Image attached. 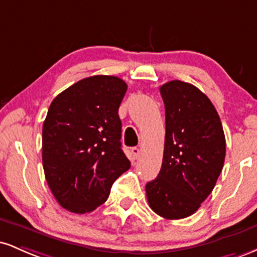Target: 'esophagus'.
<instances>
[{
  "label": "esophagus",
  "instance_id": "34e87169",
  "mask_svg": "<svg viewBox=\"0 0 257 257\" xmlns=\"http://www.w3.org/2000/svg\"><path fill=\"white\" fill-rule=\"evenodd\" d=\"M131 153H132L133 159H138L139 155H140V150H139L138 147H133V149L131 150Z\"/></svg>",
  "mask_w": 257,
  "mask_h": 257
}]
</instances>
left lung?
Listing matches in <instances>:
<instances>
[{
	"label": "left lung",
	"mask_w": 257,
	"mask_h": 257,
	"mask_svg": "<svg viewBox=\"0 0 257 257\" xmlns=\"http://www.w3.org/2000/svg\"><path fill=\"white\" fill-rule=\"evenodd\" d=\"M159 90L166 106V143L161 172L146 184V197L159 216L184 219L214 190L225 163V134L214 105L193 84L170 81Z\"/></svg>",
	"instance_id": "8db88e82"
}]
</instances>
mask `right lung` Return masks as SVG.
<instances>
[{
    "instance_id": "add662e5",
    "label": "right lung",
    "mask_w": 257,
    "mask_h": 257,
    "mask_svg": "<svg viewBox=\"0 0 257 257\" xmlns=\"http://www.w3.org/2000/svg\"><path fill=\"white\" fill-rule=\"evenodd\" d=\"M126 88L114 76H91L61 91L49 106L42 129L43 169L53 196L66 210H95L131 168L118 116Z\"/></svg>"
}]
</instances>
